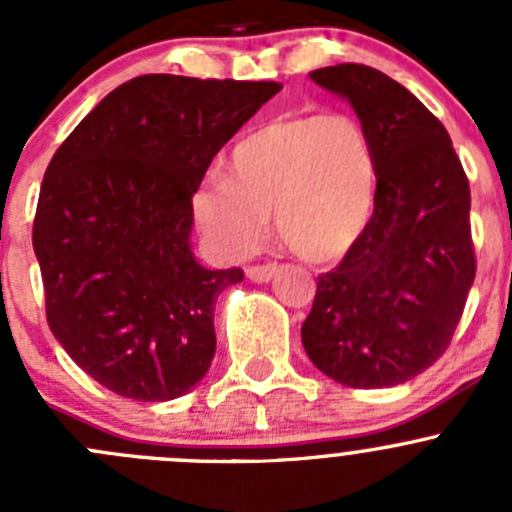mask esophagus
I'll list each match as a JSON object with an SVG mask.
<instances>
[{
	"instance_id": "obj_1",
	"label": "esophagus",
	"mask_w": 512,
	"mask_h": 512,
	"mask_svg": "<svg viewBox=\"0 0 512 512\" xmlns=\"http://www.w3.org/2000/svg\"><path fill=\"white\" fill-rule=\"evenodd\" d=\"M245 272L252 282H270L272 275L277 272V262H267V265H250Z\"/></svg>"
}]
</instances>
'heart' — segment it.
<instances>
[{
	"label": "heart",
	"mask_w": 512,
	"mask_h": 512,
	"mask_svg": "<svg viewBox=\"0 0 512 512\" xmlns=\"http://www.w3.org/2000/svg\"><path fill=\"white\" fill-rule=\"evenodd\" d=\"M379 163L352 116L277 118L242 138L225 178L193 193V215L227 257L260 245L275 215L280 240L309 262L339 260L371 223Z\"/></svg>",
	"instance_id": "heart-1"
}]
</instances>
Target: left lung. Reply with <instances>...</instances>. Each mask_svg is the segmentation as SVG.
<instances>
[{
  "label": "left lung",
  "instance_id": "1",
  "mask_svg": "<svg viewBox=\"0 0 512 512\" xmlns=\"http://www.w3.org/2000/svg\"><path fill=\"white\" fill-rule=\"evenodd\" d=\"M309 76L352 103L379 188L364 235L317 277L302 344L329 379L386 389L436 364L461 322L476 277L471 188L443 123L399 81L364 64Z\"/></svg>",
  "mask_w": 512,
  "mask_h": 512
}]
</instances>
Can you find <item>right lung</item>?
<instances>
[{
  "instance_id": "obj_1",
  "label": "right lung",
  "mask_w": 512,
  "mask_h": 512,
  "mask_svg": "<svg viewBox=\"0 0 512 512\" xmlns=\"http://www.w3.org/2000/svg\"><path fill=\"white\" fill-rule=\"evenodd\" d=\"M280 89L136 76L51 158L32 230L46 322L113 394L178 399L210 369L215 299L245 272L195 262L193 193L220 148Z\"/></svg>"
}]
</instances>
